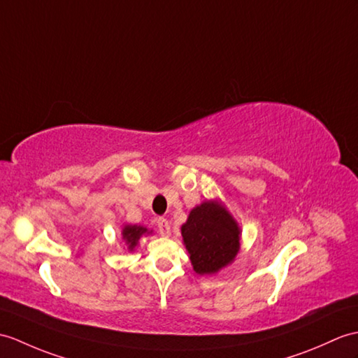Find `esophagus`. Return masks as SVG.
Returning <instances> with one entry per match:
<instances>
[{
  "mask_svg": "<svg viewBox=\"0 0 358 358\" xmlns=\"http://www.w3.org/2000/svg\"><path fill=\"white\" fill-rule=\"evenodd\" d=\"M157 227H159V231L163 236H169L171 235V224L166 218H159L157 220Z\"/></svg>",
  "mask_w": 358,
  "mask_h": 358,
  "instance_id": "obj_1",
  "label": "esophagus"
}]
</instances>
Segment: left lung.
<instances>
[{"instance_id":"8db88e82","label":"left lung","mask_w":358,"mask_h":358,"mask_svg":"<svg viewBox=\"0 0 358 358\" xmlns=\"http://www.w3.org/2000/svg\"><path fill=\"white\" fill-rule=\"evenodd\" d=\"M190 262L198 274H212L234 261L239 229L229 212L212 201L196 206L181 227Z\"/></svg>"}]
</instances>
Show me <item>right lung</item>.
I'll use <instances>...</instances> for the list:
<instances>
[{
  "instance_id": "obj_1",
  "label": "right lung",
  "mask_w": 358,
  "mask_h": 358,
  "mask_svg": "<svg viewBox=\"0 0 358 358\" xmlns=\"http://www.w3.org/2000/svg\"><path fill=\"white\" fill-rule=\"evenodd\" d=\"M146 234V229L145 227H140V226H124L122 235L123 239H127V244L129 245V250H132L138 243L140 236Z\"/></svg>"
}]
</instances>
